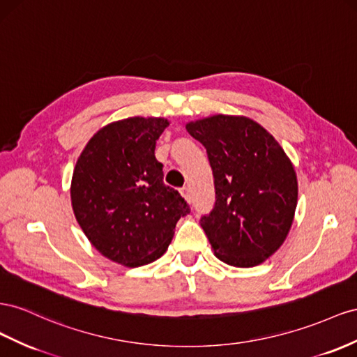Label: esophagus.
I'll return each mask as SVG.
<instances>
[{
	"label": "esophagus",
	"instance_id": "obj_1",
	"mask_svg": "<svg viewBox=\"0 0 357 357\" xmlns=\"http://www.w3.org/2000/svg\"><path fill=\"white\" fill-rule=\"evenodd\" d=\"M180 194L183 195V198H185L188 202H190L192 201V195H190V189L188 188V186H183L181 189H180Z\"/></svg>",
	"mask_w": 357,
	"mask_h": 357
}]
</instances>
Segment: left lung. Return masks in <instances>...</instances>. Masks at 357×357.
Returning <instances> with one entry per match:
<instances>
[{
	"mask_svg": "<svg viewBox=\"0 0 357 357\" xmlns=\"http://www.w3.org/2000/svg\"><path fill=\"white\" fill-rule=\"evenodd\" d=\"M207 150L216 201L201 227L215 255L254 267L281 248L297 206L291 160L263 126L240 115H213L186 124Z\"/></svg>",
	"mask_w": 357,
	"mask_h": 357,
	"instance_id": "left-lung-1",
	"label": "left lung"
}]
</instances>
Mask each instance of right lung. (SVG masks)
<instances>
[{"label":"right lung","instance_id":"obj_1","mask_svg":"<svg viewBox=\"0 0 357 357\" xmlns=\"http://www.w3.org/2000/svg\"><path fill=\"white\" fill-rule=\"evenodd\" d=\"M167 119L130 117L93 135L73 169L76 220L99 252L126 267L155 261L168 249L177 220L189 213L178 190L163 183L156 141Z\"/></svg>","mask_w":357,"mask_h":357}]
</instances>
